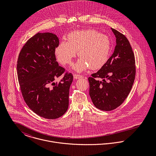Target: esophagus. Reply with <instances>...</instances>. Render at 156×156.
<instances>
[{
	"label": "esophagus",
	"mask_w": 156,
	"mask_h": 156,
	"mask_svg": "<svg viewBox=\"0 0 156 156\" xmlns=\"http://www.w3.org/2000/svg\"><path fill=\"white\" fill-rule=\"evenodd\" d=\"M73 76H74V78L75 79H80V78L82 77V76L79 75V74H74L73 75Z\"/></svg>",
	"instance_id": "esophagus-1"
}]
</instances>
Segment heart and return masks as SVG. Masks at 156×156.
Masks as SVG:
<instances>
[{"instance_id": "heart-1", "label": "heart", "mask_w": 156, "mask_h": 156, "mask_svg": "<svg viewBox=\"0 0 156 156\" xmlns=\"http://www.w3.org/2000/svg\"><path fill=\"white\" fill-rule=\"evenodd\" d=\"M111 48L109 38L94 29L76 30L67 36V42L62 41L55 49L58 61L63 65H71L77 51L80 57L74 68L82 71L89 67L97 69L108 61Z\"/></svg>"}]
</instances>
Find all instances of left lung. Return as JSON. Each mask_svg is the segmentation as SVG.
I'll return each mask as SVG.
<instances>
[{
	"mask_svg": "<svg viewBox=\"0 0 156 156\" xmlns=\"http://www.w3.org/2000/svg\"><path fill=\"white\" fill-rule=\"evenodd\" d=\"M116 45L106 63L88 78L89 95L94 106L111 111L119 107L128 97L133 85L136 66L130 44L122 34L111 28ZM101 78L102 81H99Z\"/></svg>",
	"mask_w": 156,
	"mask_h": 156,
	"instance_id": "8db88e82",
	"label": "left lung"
}]
</instances>
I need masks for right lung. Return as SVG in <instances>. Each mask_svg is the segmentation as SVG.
I'll return each instance as SVG.
<instances>
[{"label":"right lung","mask_w":156,"mask_h":156,"mask_svg":"<svg viewBox=\"0 0 156 156\" xmlns=\"http://www.w3.org/2000/svg\"><path fill=\"white\" fill-rule=\"evenodd\" d=\"M58 37L52 33H37L23 45L19 53L17 71L23 99L38 115L49 119L62 116L69 104V90L73 76L59 66L55 49ZM59 83L54 80L62 73Z\"/></svg>","instance_id":"right-lung-1"}]
</instances>
